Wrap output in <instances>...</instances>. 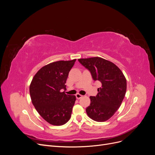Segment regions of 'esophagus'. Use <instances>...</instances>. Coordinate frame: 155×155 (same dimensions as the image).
Wrapping results in <instances>:
<instances>
[{
  "instance_id": "obj_1",
  "label": "esophagus",
  "mask_w": 155,
  "mask_h": 155,
  "mask_svg": "<svg viewBox=\"0 0 155 155\" xmlns=\"http://www.w3.org/2000/svg\"><path fill=\"white\" fill-rule=\"evenodd\" d=\"M76 98H77V99H80V98H81L82 97H83V96L82 95H81L80 94H76Z\"/></svg>"
}]
</instances>
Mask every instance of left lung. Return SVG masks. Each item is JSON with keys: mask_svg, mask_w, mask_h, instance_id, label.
Returning <instances> with one entry per match:
<instances>
[{"mask_svg": "<svg viewBox=\"0 0 155 155\" xmlns=\"http://www.w3.org/2000/svg\"><path fill=\"white\" fill-rule=\"evenodd\" d=\"M78 61L90 70L94 80L101 83L96 96L90 97L87 114L96 121H105L114 114L123 101L127 90L126 78L115 64L105 59L94 57Z\"/></svg>", "mask_w": 155, "mask_h": 155, "instance_id": "left-lung-1", "label": "left lung"}]
</instances>
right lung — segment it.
<instances>
[{
	"label": "right lung",
	"instance_id": "add662e5",
	"mask_svg": "<svg viewBox=\"0 0 155 155\" xmlns=\"http://www.w3.org/2000/svg\"><path fill=\"white\" fill-rule=\"evenodd\" d=\"M76 59L49 63L37 72L30 85L33 105L45 121L53 125L66 124L71 117L76 96L66 94L68 73Z\"/></svg>",
	"mask_w": 155,
	"mask_h": 155
}]
</instances>
